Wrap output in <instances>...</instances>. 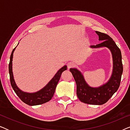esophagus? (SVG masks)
Instances as JSON below:
<instances>
[{"mask_svg":"<svg viewBox=\"0 0 130 130\" xmlns=\"http://www.w3.org/2000/svg\"><path fill=\"white\" fill-rule=\"evenodd\" d=\"M74 63L73 62H69V63H67V67H68L69 69L72 68V67H74Z\"/></svg>","mask_w":130,"mask_h":130,"instance_id":"1","label":"esophagus"}]
</instances>
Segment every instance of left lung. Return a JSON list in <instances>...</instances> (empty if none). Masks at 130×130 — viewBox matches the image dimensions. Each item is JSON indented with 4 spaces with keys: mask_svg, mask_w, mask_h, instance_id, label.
I'll return each instance as SVG.
<instances>
[{
    "mask_svg": "<svg viewBox=\"0 0 130 130\" xmlns=\"http://www.w3.org/2000/svg\"><path fill=\"white\" fill-rule=\"evenodd\" d=\"M98 35L99 40L102 42L96 45H90L93 48L107 47L111 51L113 59V70L111 77L107 83L98 87L92 88L86 82L83 74L76 69H70L77 89L76 93L79 100L83 103L91 105L105 104L118 89L123 72L121 53L114 41L109 35L101 32L95 31Z\"/></svg>",
    "mask_w": 130,
    "mask_h": 130,
    "instance_id": "1",
    "label": "left lung"
}]
</instances>
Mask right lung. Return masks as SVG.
<instances>
[{"label": "right lung", "instance_id": "add662e5", "mask_svg": "<svg viewBox=\"0 0 130 130\" xmlns=\"http://www.w3.org/2000/svg\"><path fill=\"white\" fill-rule=\"evenodd\" d=\"M15 48L13 50L11 53L10 62L9 64V72L10 75V84H11L13 90L18 96L21 99V100L28 105H38L48 102L54 95L57 85L59 81L62 73L64 70H67V66H64L60 69L57 73L55 74L54 77L48 83L39 91L35 92V93H27V92H23L19 89L18 87L16 85L13 79V72H12V58H13V54Z\"/></svg>", "mask_w": 130, "mask_h": 130}]
</instances>
